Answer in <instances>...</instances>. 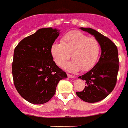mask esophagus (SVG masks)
<instances>
[{
  "instance_id": "1",
  "label": "esophagus",
  "mask_w": 128,
  "mask_h": 128,
  "mask_svg": "<svg viewBox=\"0 0 128 128\" xmlns=\"http://www.w3.org/2000/svg\"><path fill=\"white\" fill-rule=\"evenodd\" d=\"M67 76H68L69 78H74V75H72V74H67Z\"/></svg>"
}]
</instances>
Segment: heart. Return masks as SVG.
<instances>
[{
	"mask_svg": "<svg viewBox=\"0 0 128 128\" xmlns=\"http://www.w3.org/2000/svg\"><path fill=\"white\" fill-rule=\"evenodd\" d=\"M61 43H56L51 48V54L56 63L63 67L70 58L71 62L65 68L71 72L81 70L88 71L94 67L100 53V45L94 37H88L81 32L71 31L61 38Z\"/></svg>",
	"mask_w": 128,
	"mask_h": 128,
	"instance_id": "1",
	"label": "heart"
}]
</instances>
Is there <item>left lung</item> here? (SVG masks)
I'll list each match as a JSON object with an SVG mask.
<instances>
[{
  "mask_svg": "<svg viewBox=\"0 0 128 128\" xmlns=\"http://www.w3.org/2000/svg\"><path fill=\"white\" fill-rule=\"evenodd\" d=\"M98 40L101 47L100 58L91 70L78 78L85 80L83 90L76 94L81 100L90 103L96 102L110 94L116 86L119 70L117 47L107 37L92 28H80Z\"/></svg>",
  "mask_w": 128,
  "mask_h": 128,
  "instance_id": "obj_1",
  "label": "left lung"
}]
</instances>
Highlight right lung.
<instances>
[{
    "mask_svg": "<svg viewBox=\"0 0 128 128\" xmlns=\"http://www.w3.org/2000/svg\"><path fill=\"white\" fill-rule=\"evenodd\" d=\"M59 34L56 29L42 28L24 38L14 49L12 65L14 86L29 102L42 104L50 100L59 80L67 77L51 54Z\"/></svg>",
    "mask_w": 128,
    "mask_h": 128,
    "instance_id": "1",
    "label": "right lung"
}]
</instances>
